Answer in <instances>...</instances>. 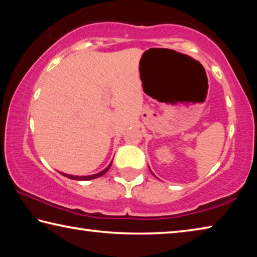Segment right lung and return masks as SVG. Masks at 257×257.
Segmentation results:
<instances>
[{
    "mask_svg": "<svg viewBox=\"0 0 257 257\" xmlns=\"http://www.w3.org/2000/svg\"><path fill=\"white\" fill-rule=\"evenodd\" d=\"M112 162L110 163V165L106 169H104L103 171H101L99 173H96V175H93V176H86V177H77V176H70V175H67V173H61V175L66 176L68 178H70V179H73V180H90V179H95V178H98V177H102L104 173H106L108 169H110Z\"/></svg>",
    "mask_w": 257,
    "mask_h": 257,
    "instance_id": "1",
    "label": "right lung"
}]
</instances>
